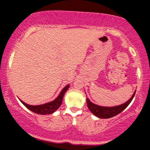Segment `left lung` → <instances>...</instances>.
<instances>
[{
  "mask_svg": "<svg viewBox=\"0 0 150 150\" xmlns=\"http://www.w3.org/2000/svg\"><path fill=\"white\" fill-rule=\"evenodd\" d=\"M135 94V92L132 94V97L125 104L117 106H113V107H104V106H98V105H96L91 102L89 100L88 98L87 97V107L90 110L91 112L94 115H95L96 116L99 117L100 118H109L116 116L118 113L122 112L128 106L129 104L131 102Z\"/></svg>",
  "mask_w": 150,
  "mask_h": 150,
  "instance_id": "1",
  "label": "left lung"
}]
</instances>
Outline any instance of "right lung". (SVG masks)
<instances>
[{
  "label": "right lung",
  "instance_id": "right-lung-1",
  "mask_svg": "<svg viewBox=\"0 0 150 150\" xmlns=\"http://www.w3.org/2000/svg\"><path fill=\"white\" fill-rule=\"evenodd\" d=\"M69 88V85H66L65 87L62 89V91L60 93L59 96L55 99L54 101H51V102L46 103V104H42V105H38V106H31V105L25 104V102L21 101V102L25 106L27 107L28 109H30V111H32V112L38 113V114H51L56 111L58 108L61 106L62 104V101H63V96H64L65 92L68 90V89Z\"/></svg>",
  "mask_w": 150,
  "mask_h": 150
}]
</instances>
